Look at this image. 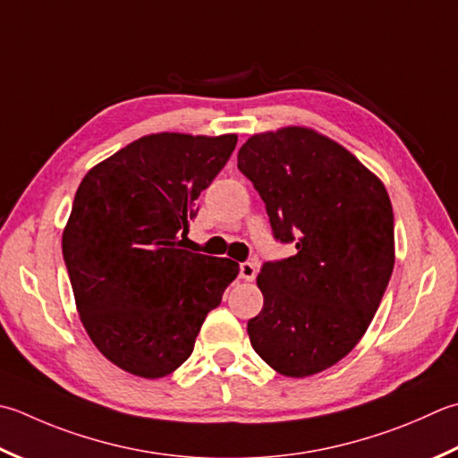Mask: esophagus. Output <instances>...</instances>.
Returning <instances> with one entry per match:
<instances>
[{
    "instance_id": "esophagus-1",
    "label": "esophagus",
    "mask_w": 458,
    "mask_h": 458,
    "mask_svg": "<svg viewBox=\"0 0 458 458\" xmlns=\"http://www.w3.org/2000/svg\"><path fill=\"white\" fill-rule=\"evenodd\" d=\"M256 274H258V270H256V264L254 262H242L240 264V277H242V280L252 282L254 277H256Z\"/></svg>"
}]
</instances>
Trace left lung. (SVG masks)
<instances>
[{"label":"left lung","instance_id":"1","mask_svg":"<svg viewBox=\"0 0 458 458\" xmlns=\"http://www.w3.org/2000/svg\"><path fill=\"white\" fill-rule=\"evenodd\" d=\"M238 168L252 181L290 258L258 274L264 308L248 321L254 352L288 377H308L352 352L377 311L395 264L383 182L311 129L250 137Z\"/></svg>","mask_w":458,"mask_h":458}]
</instances>
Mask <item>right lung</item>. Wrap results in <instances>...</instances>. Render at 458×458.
<instances>
[{
  "label": "right lung",
  "instance_id": "1",
  "mask_svg": "<svg viewBox=\"0 0 458 458\" xmlns=\"http://www.w3.org/2000/svg\"><path fill=\"white\" fill-rule=\"evenodd\" d=\"M236 134H148L89 170L63 232L71 288L91 342L145 379L191 357L238 264L182 250L196 199L236 148Z\"/></svg>",
  "mask_w": 458,
  "mask_h": 458
}]
</instances>
